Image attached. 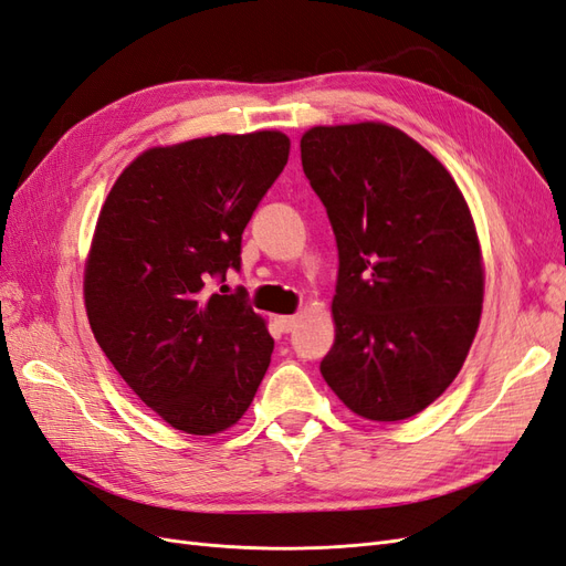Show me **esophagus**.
Masks as SVG:
<instances>
[{
  "label": "esophagus",
  "mask_w": 566,
  "mask_h": 566,
  "mask_svg": "<svg viewBox=\"0 0 566 566\" xmlns=\"http://www.w3.org/2000/svg\"><path fill=\"white\" fill-rule=\"evenodd\" d=\"M276 326L281 333H290L295 331L297 326V316H276Z\"/></svg>",
  "instance_id": "1"
}]
</instances>
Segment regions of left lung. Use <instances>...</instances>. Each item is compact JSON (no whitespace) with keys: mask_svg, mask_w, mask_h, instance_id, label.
Here are the masks:
<instances>
[{"mask_svg":"<svg viewBox=\"0 0 566 566\" xmlns=\"http://www.w3.org/2000/svg\"><path fill=\"white\" fill-rule=\"evenodd\" d=\"M300 149L338 245L321 376L364 419L415 417L460 374L479 328L469 207L446 166L392 126H316Z\"/></svg>","mask_w":566,"mask_h":566,"instance_id":"obj_1","label":"left lung"}]
</instances>
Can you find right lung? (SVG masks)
<instances>
[{
	"label": "right lung",
	"mask_w": 566,
	"mask_h": 566,
	"mask_svg": "<svg viewBox=\"0 0 566 566\" xmlns=\"http://www.w3.org/2000/svg\"><path fill=\"white\" fill-rule=\"evenodd\" d=\"M287 151L279 130L147 149L99 211L90 326L120 378L178 431L231 429L269 369L273 338L245 287L219 295L209 283L240 271L242 231Z\"/></svg>",
	"instance_id": "right-lung-1"
}]
</instances>
